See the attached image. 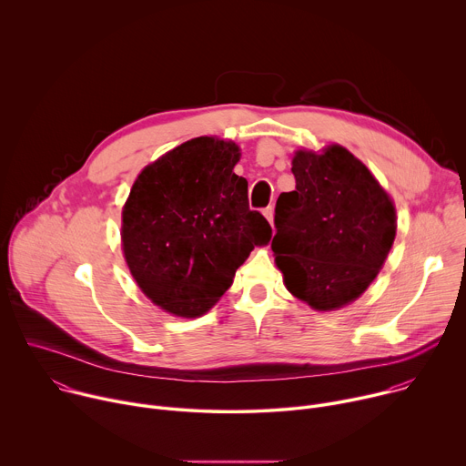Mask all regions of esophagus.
Segmentation results:
<instances>
[{
  "label": "esophagus",
  "mask_w": 466,
  "mask_h": 466,
  "mask_svg": "<svg viewBox=\"0 0 466 466\" xmlns=\"http://www.w3.org/2000/svg\"><path fill=\"white\" fill-rule=\"evenodd\" d=\"M263 216H265V219H268L269 223H271V227H273V221H275V208L273 207H268L263 210Z\"/></svg>",
  "instance_id": "34e87169"
}]
</instances>
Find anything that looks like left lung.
<instances>
[{"label": "left lung", "instance_id": "8db88e82", "mask_svg": "<svg viewBox=\"0 0 466 466\" xmlns=\"http://www.w3.org/2000/svg\"><path fill=\"white\" fill-rule=\"evenodd\" d=\"M295 189L280 193L271 248L284 286L315 311H336L374 282L396 236L390 195L339 144L297 149Z\"/></svg>", "mask_w": 466, "mask_h": 466}]
</instances>
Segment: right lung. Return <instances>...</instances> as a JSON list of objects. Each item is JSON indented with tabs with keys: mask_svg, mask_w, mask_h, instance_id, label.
<instances>
[{
	"mask_svg": "<svg viewBox=\"0 0 466 466\" xmlns=\"http://www.w3.org/2000/svg\"><path fill=\"white\" fill-rule=\"evenodd\" d=\"M241 149L218 137L191 138L137 177L121 210V250L142 293L164 311L195 319L232 286L271 225L248 210Z\"/></svg>",
	"mask_w": 466,
	"mask_h": 466,
	"instance_id": "1",
	"label": "right lung"
}]
</instances>
